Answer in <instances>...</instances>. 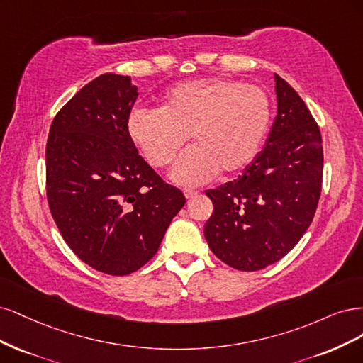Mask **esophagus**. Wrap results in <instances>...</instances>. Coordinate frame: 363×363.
Returning <instances> with one entry per match:
<instances>
[{"label": "esophagus", "mask_w": 363, "mask_h": 363, "mask_svg": "<svg viewBox=\"0 0 363 363\" xmlns=\"http://www.w3.org/2000/svg\"><path fill=\"white\" fill-rule=\"evenodd\" d=\"M184 194H185L186 199H193V197H196L199 193L194 191V190H184Z\"/></svg>", "instance_id": "34e87169"}]
</instances>
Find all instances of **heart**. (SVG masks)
<instances>
[{
    "instance_id": "obj_1",
    "label": "heart",
    "mask_w": 363,
    "mask_h": 363,
    "mask_svg": "<svg viewBox=\"0 0 363 363\" xmlns=\"http://www.w3.org/2000/svg\"><path fill=\"white\" fill-rule=\"evenodd\" d=\"M272 119L267 93L237 81L206 78L172 87L158 111L134 110L128 135L150 166L167 167L191 138L170 170L179 185L194 186L240 173L258 154Z\"/></svg>"
}]
</instances>
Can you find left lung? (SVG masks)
<instances>
[{"label":"left lung","mask_w":363,"mask_h":363,"mask_svg":"<svg viewBox=\"0 0 363 363\" xmlns=\"http://www.w3.org/2000/svg\"><path fill=\"white\" fill-rule=\"evenodd\" d=\"M277 114L267 142L237 179L206 190L213 216L209 249L232 268L256 272L277 262L305 235L323 182V145L306 104L274 74Z\"/></svg>","instance_id":"1"}]
</instances>
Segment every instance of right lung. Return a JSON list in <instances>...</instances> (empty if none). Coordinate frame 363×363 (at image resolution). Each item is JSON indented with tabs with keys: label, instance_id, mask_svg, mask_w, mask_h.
<instances>
[{
	"label": "right lung",
	"instance_id": "add662e5",
	"mask_svg": "<svg viewBox=\"0 0 363 363\" xmlns=\"http://www.w3.org/2000/svg\"><path fill=\"white\" fill-rule=\"evenodd\" d=\"M138 91L131 77L104 74L57 113L46 143V194L78 258L125 276L154 258L185 203L138 155L126 122Z\"/></svg>",
	"mask_w": 363,
	"mask_h": 363
}]
</instances>
